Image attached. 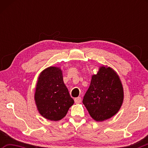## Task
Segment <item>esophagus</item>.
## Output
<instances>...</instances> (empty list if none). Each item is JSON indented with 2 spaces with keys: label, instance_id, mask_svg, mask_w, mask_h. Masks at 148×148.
Listing matches in <instances>:
<instances>
[{
  "label": "esophagus",
  "instance_id": "1",
  "mask_svg": "<svg viewBox=\"0 0 148 148\" xmlns=\"http://www.w3.org/2000/svg\"><path fill=\"white\" fill-rule=\"evenodd\" d=\"M81 101H82V99H81V97H76V98L74 99V102L76 104H79L81 102Z\"/></svg>",
  "mask_w": 148,
  "mask_h": 148
}]
</instances>
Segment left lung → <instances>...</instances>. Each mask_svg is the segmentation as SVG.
<instances>
[{
    "label": "left lung",
    "instance_id": "obj_1",
    "mask_svg": "<svg viewBox=\"0 0 148 148\" xmlns=\"http://www.w3.org/2000/svg\"><path fill=\"white\" fill-rule=\"evenodd\" d=\"M123 87L119 76L111 67L100 66L91 76L83 104L96 121H103L115 116L123 102Z\"/></svg>",
    "mask_w": 148,
    "mask_h": 148
}]
</instances>
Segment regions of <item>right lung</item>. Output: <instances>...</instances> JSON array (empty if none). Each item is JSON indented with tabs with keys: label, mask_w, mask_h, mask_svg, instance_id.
I'll return each instance as SVG.
<instances>
[{
	"label": "right lung",
	"mask_w": 148,
	"mask_h": 148,
	"mask_svg": "<svg viewBox=\"0 0 148 148\" xmlns=\"http://www.w3.org/2000/svg\"><path fill=\"white\" fill-rule=\"evenodd\" d=\"M34 101L37 110L44 118L57 121L66 116L74 101L64 84L59 67H47L39 74Z\"/></svg>",
	"instance_id": "1"
}]
</instances>
